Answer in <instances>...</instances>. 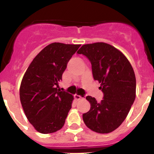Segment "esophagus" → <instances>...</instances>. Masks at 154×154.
<instances>
[{"label": "esophagus", "instance_id": "1", "mask_svg": "<svg viewBox=\"0 0 154 154\" xmlns=\"http://www.w3.org/2000/svg\"><path fill=\"white\" fill-rule=\"evenodd\" d=\"M74 99H76V100H80V99H82V97L80 95H77V94H75L74 95Z\"/></svg>", "mask_w": 154, "mask_h": 154}]
</instances>
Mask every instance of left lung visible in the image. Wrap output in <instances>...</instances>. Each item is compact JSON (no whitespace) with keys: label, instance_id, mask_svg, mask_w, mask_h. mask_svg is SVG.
Segmentation results:
<instances>
[{"label":"left lung","instance_id":"left-lung-1","mask_svg":"<svg viewBox=\"0 0 154 154\" xmlns=\"http://www.w3.org/2000/svg\"><path fill=\"white\" fill-rule=\"evenodd\" d=\"M92 65L93 76L100 83L104 99L97 102L86 96L91 109L82 115L88 128L100 134L112 132L128 116L136 97V78L127 58L109 44L96 42L82 45L77 51Z\"/></svg>","mask_w":154,"mask_h":154}]
</instances>
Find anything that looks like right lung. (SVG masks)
Returning a JSON list of instances; mask_svg holds the SVG:
<instances>
[{"label": "right lung", "mask_w": 154, "mask_h": 154, "mask_svg": "<svg viewBox=\"0 0 154 154\" xmlns=\"http://www.w3.org/2000/svg\"><path fill=\"white\" fill-rule=\"evenodd\" d=\"M80 45L54 42L45 47L27 69L20 88L22 107L42 134L58 131L65 124L74 96L57 88L67 63Z\"/></svg>", "instance_id": "1"}]
</instances>
